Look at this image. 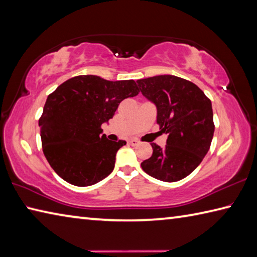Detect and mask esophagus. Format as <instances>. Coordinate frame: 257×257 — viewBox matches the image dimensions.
Here are the masks:
<instances>
[{
    "mask_svg": "<svg viewBox=\"0 0 257 257\" xmlns=\"http://www.w3.org/2000/svg\"><path fill=\"white\" fill-rule=\"evenodd\" d=\"M128 143H130L131 145H133V147H135V145L139 144V141H138V140H135V139H132V140H130Z\"/></svg>",
    "mask_w": 257,
    "mask_h": 257,
    "instance_id": "34e87169",
    "label": "esophagus"
}]
</instances>
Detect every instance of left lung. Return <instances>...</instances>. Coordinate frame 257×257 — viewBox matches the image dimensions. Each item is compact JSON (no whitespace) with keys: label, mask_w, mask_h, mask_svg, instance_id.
Returning <instances> with one entry per match:
<instances>
[{"label":"left lung","mask_w":257,"mask_h":257,"mask_svg":"<svg viewBox=\"0 0 257 257\" xmlns=\"http://www.w3.org/2000/svg\"><path fill=\"white\" fill-rule=\"evenodd\" d=\"M139 90L157 107V123L168 135L164 148L151 143L141 167L149 176L176 182L189 176L209 151L214 137L211 101L199 87L173 75L139 79Z\"/></svg>","instance_id":"left-lung-1"}]
</instances>
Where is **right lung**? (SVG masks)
<instances>
[{"instance_id":"right-lung-1","label":"right lung","mask_w":257,"mask_h":257,"mask_svg":"<svg viewBox=\"0 0 257 257\" xmlns=\"http://www.w3.org/2000/svg\"><path fill=\"white\" fill-rule=\"evenodd\" d=\"M140 93L134 80L76 76L48 96L39 119L42 150L50 167L70 185L87 187L112 173L116 153L126 144L110 141L108 123L120 101Z\"/></svg>"}]
</instances>
